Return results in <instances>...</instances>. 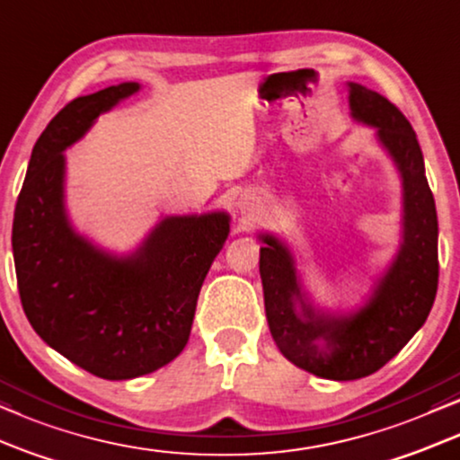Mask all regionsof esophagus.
Wrapping results in <instances>:
<instances>
[{
	"instance_id": "esophagus-1",
	"label": "esophagus",
	"mask_w": 460,
	"mask_h": 460,
	"mask_svg": "<svg viewBox=\"0 0 460 460\" xmlns=\"http://www.w3.org/2000/svg\"><path fill=\"white\" fill-rule=\"evenodd\" d=\"M256 210H259V204H256L254 199H242V201H240V212H242L246 218H252Z\"/></svg>"
}]
</instances>
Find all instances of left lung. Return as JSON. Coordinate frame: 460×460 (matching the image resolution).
<instances>
[{"instance_id":"obj_1","label":"left lung","mask_w":460,"mask_h":460,"mask_svg":"<svg viewBox=\"0 0 460 460\" xmlns=\"http://www.w3.org/2000/svg\"><path fill=\"white\" fill-rule=\"evenodd\" d=\"M353 121L375 130L402 181V242L364 303L317 305L290 246L259 234L261 279L269 330L281 355L328 381H355L383 368L419 332L438 292V212L422 151L410 121L378 92L347 82Z\"/></svg>"}]
</instances>
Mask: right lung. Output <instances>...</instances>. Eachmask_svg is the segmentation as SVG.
Wrapping results in <instances>:
<instances>
[{
  "label": "right lung",
  "instance_id": "right-lung-1",
  "mask_svg": "<svg viewBox=\"0 0 460 460\" xmlns=\"http://www.w3.org/2000/svg\"><path fill=\"white\" fill-rule=\"evenodd\" d=\"M138 90V82L109 85L57 113L31 153L12 225L31 326L54 351L107 381L149 375L185 349L201 284L231 223L223 210L164 217L128 254L101 248L71 223L65 151Z\"/></svg>",
  "mask_w": 460,
  "mask_h": 460
}]
</instances>
